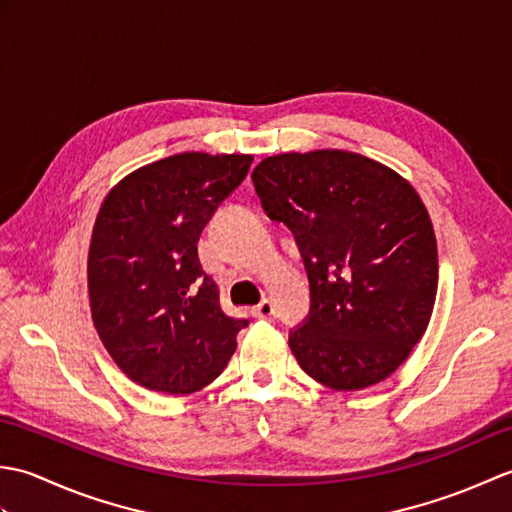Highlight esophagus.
I'll return each instance as SVG.
<instances>
[{"label": "esophagus", "mask_w": 512, "mask_h": 512, "mask_svg": "<svg viewBox=\"0 0 512 512\" xmlns=\"http://www.w3.org/2000/svg\"><path fill=\"white\" fill-rule=\"evenodd\" d=\"M253 314L257 319H266V321H270L275 317V306H273V301L270 299H262L257 303V306L253 308Z\"/></svg>", "instance_id": "34e87169"}]
</instances>
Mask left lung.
<instances>
[{
    "instance_id": "left-lung-1",
    "label": "left lung",
    "mask_w": 512,
    "mask_h": 512,
    "mask_svg": "<svg viewBox=\"0 0 512 512\" xmlns=\"http://www.w3.org/2000/svg\"><path fill=\"white\" fill-rule=\"evenodd\" d=\"M253 182L308 270L310 317L288 339L303 372L334 391L394 374L427 330L438 292L436 233L418 191L343 149L268 156Z\"/></svg>"
}]
</instances>
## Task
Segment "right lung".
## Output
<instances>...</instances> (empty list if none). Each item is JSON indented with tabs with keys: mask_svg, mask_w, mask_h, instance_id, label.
I'll use <instances>...</instances> for the list:
<instances>
[{
	"mask_svg": "<svg viewBox=\"0 0 512 512\" xmlns=\"http://www.w3.org/2000/svg\"><path fill=\"white\" fill-rule=\"evenodd\" d=\"M250 162L248 154L184 151L132 171L105 195L88 255L92 321L140 387L193 394L235 352L248 321L224 314L198 242Z\"/></svg>",
	"mask_w": 512,
	"mask_h": 512,
	"instance_id": "obj_1",
	"label": "right lung"
}]
</instances>
